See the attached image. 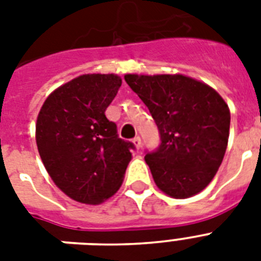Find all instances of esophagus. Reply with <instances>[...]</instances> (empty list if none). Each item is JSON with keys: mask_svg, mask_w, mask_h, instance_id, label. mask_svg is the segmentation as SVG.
Listing matches in <instances>:
<instances>
[{"mask_svg": "<svg viewBox=\"0 0 261 261\" xmlns=\"http://www.w3.org/2000/svg\"><path fill=\"white\" fill-rule=\"evenodd\" d=\"M133 143H134V146L137 147V149H141V146H142V141H141L139 137H135V138L133 139Z\"/></svg>", "mask_w": 261, "mask_h": 261, "instance_id": "34e87169", "label": "esophagus"}]
</instances>
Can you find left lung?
<instances>
[{
  "label": "left lung",
  "mask_w": 261,
  "mask_h": 261,
  "mask_svg": "<svg viewBox=\"0 0 261 261\" xmlns=\"http://www.w3.org/2000/svg\"><path fill=\"white\" fill-rule=\"evenodd\" d=\"M150 111L161 145L145 155L155 186L174 199L203 191L226 151L230 110L210 85L184 74H126Z\"/></svg>",
  "instance_id": "1"
}]
</instances>
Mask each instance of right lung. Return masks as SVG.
Masks as SVG:
<instances>
[{
    "instance_id": "right-lung-1",
    "label": "right lung",
    "mask_w": 261,
    "mask_h": 261,
    "mask_svg": "<svg viewBox=\"0 0 261 261\" xmlns=\"http://www.w3.org/2000/svg\"><path fill=\"white\" fill-rule=\"evenodd\" d=\"M116 74H83L51 92L36 119L39 155L53 181L75 202L100 204L120 188L134 145L118 138L106 110Z\"/></svg>"
}]
</instances>
